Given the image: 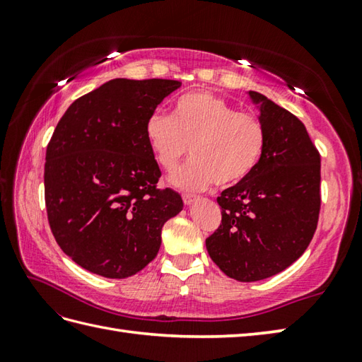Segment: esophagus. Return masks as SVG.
Segmentation results:
<instances>
[{
	"label": "esophagus",
	"mask_w": 362,
	"mask_h": 362,
	"mask_svg": "<svg viewBox=\"0 0 362 362\" xmlns=\"http://www.w3.org/2000/svg\"><path fill=\"white\" fill-rule=\"evenodd\" d=\"M182 199H183V204L189 206L191 204H193V202L196 201L197 197H196V196H193V194H183V197H182Z\"/></svg>",
	"instance_id": "esophagus-1"
}]
</instances>
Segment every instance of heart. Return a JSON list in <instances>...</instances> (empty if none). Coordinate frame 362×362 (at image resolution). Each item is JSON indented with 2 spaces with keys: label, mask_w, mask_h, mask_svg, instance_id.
Masks as SVG:
<instances>
[{
  "label": "heart",
  "mask_w": 362,
  "mask_h": 362,
  "mask_svg": "<svg viewBox=\"0 0 362 362\" xmlns=\"http://www.w3.org/2000/svg\"><path fill=\"white\" fill-rule=\"evenodd\" d=\"M146 140L157 163L174 173L191 146L193 160L171 177L177 188L197 191L216 182L228 187L250 175L263 156L266 134L257 115L240 112L216 95L197 91L180 96L171 117L153 112Z\"/></svg>",
  "instance_id": "heart-1"
}]
</instances>
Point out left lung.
<instances>
[{"mask_svg":"<svg viewBox=\"0 0 362 362\" xmlns=\"http://www.w3.org/2000/svg\"><path fill=\"white\" fill-rule=\"evenodd\" d=\"M247 95L259 110L264 151L252 174L218 197L222 221L205 245L230 279L258 281L289 267L313 240L320 156L297 117L257 91Z\"/></svg>","mask_w":362,"mask_h":362,"instance_id":"1","label":"left lung"}]
</instances>
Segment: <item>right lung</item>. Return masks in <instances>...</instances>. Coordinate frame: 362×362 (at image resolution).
<instances>
[{"mask_svg":"<svg viewBox=\"0 0 362 362\" xmlns=\"http://www.w3.org/2000/svg\"><path fill=\"white\" fill-rule=\"evenodd\" d=\"M182 86L112 79L68 107L46 148L45 202L51 232L76 264L127 279L157 257L161 227L183 209L157 189L160 168L146 121Z\"/></svg>","mask_w":362,"mask_h":362,"instance_id":"1","label":"right lung"}]
</instances>
